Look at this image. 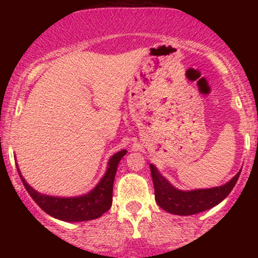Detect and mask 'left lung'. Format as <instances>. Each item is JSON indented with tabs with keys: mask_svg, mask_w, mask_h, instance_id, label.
<instances>
[{
	"mask_svg": "<svg viewBox=\"0 0 258 258\" xmlns=\"http://www.w3.org/2000/svg\"><path fill=\"white\" fill-rule=\"evenodd\" d=\"M150 171H152L155 200L158 205L170 214L179 216L199 214L218 205L232 191L241 172L240 170L229 182L223 185L206 189L180 190L174 188L153 164H150Z\"/></svg>",
	"mask_w": 258,
	"mask_h": 258,
	"instance_id": "left-lung-1",
	"label": "left lung"
}]
</instances>
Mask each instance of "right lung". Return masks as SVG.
<instances>
[{
    "mask_svg": "<svg viewBox=\"0 0 258 258\" xmlns=\"http://www.w3.org/2000/svg\"><path fill=\"white\" fill-rule=\"evenodd\" d=\"M127 150H120L111 156L108 161V166L104 176L100 178L97 185L87 194L79 197H52L38 193L26 182L20 173L17 164V170L22 178L23 184L30 197L35 200L46 214L64 222H84L96 220L108 211L112 204V185H114L115 174L120 160L126 155Z\"/></svg>",
    "mask_w": 258,
    "mask_h": 258,
    "instance_id": "obj_1",
    "label": "right lung"
}]
</instances>
